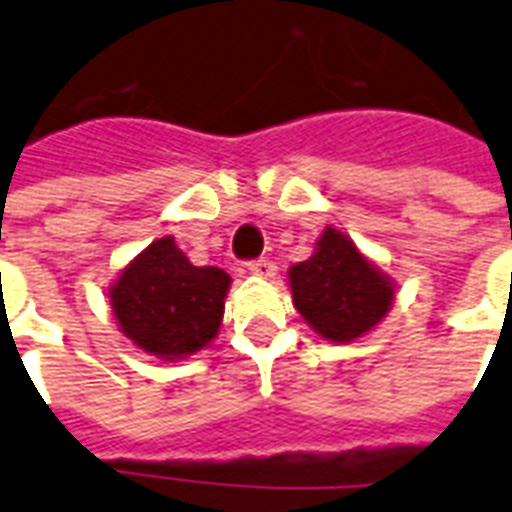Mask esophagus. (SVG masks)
Returning a JSON list of instances; mask_svg holds the SVG:
<instances>
[{"label": "esophagus", "mask_w": 512, "mask_h": 512, "mask_svg": "<svg viewBox=\"0 0 512 512\" xmlns=\"http://www.w3.org/2000/svg\"><path fill=\"white\" fill-rule=\"evenodd\" d=\"M247 270L260 278H270L273 273H276V265L270 263V260H265V257H260V260H252V263H247Z\"/></svg>", "instance_id": "esophagus-1"}]
</instances>
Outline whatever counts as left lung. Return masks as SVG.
Listing matches in <instances>:
<instances>
[{
  "mask_svg": "<svg viewBox=\"0 0 512 512\" xmlns=\"http://www.w3.org/2000/svg\"><path fill=\"white\" fill-rule=\"evenodd\" d=\"M297 313L326 342L350 344L384 321L394 281L355 247L350 236L326 226L315 252L289 268Z\"/></svg>",
  "mask_w": 512,
  "mask_h": 512,
  "instance_id": "8db88e82",
  "label": "left lung"
}]
</instances>
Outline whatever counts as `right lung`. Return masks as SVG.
<instances>
[{
	"mask_svg": "<svg viewBox=\"0 0 512 512\" xmlns=\"http://www.w3.org/2000/svg\"><path fill=\"white\" fill-rule=\"evenodd\" d=\"M231 276L191 265L173 236H162L120 270L110 307L120 331L160 360H184L218 336Z\"/></svg>",
	"mask_w": 512,
	"mask_h": 512,
	"instance_id": "right-lung-1",
	"label": "right lung"
}]
</instances>
